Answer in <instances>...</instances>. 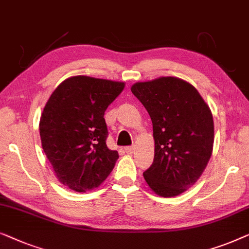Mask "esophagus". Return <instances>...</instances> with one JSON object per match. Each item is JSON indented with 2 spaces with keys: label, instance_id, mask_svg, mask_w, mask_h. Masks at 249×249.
<instances>
[{
  "label": "esophagus",
  "instance_id": "1",
  "mask_svg": "<svg viewBox=\"0 0 249 249\" xmlns=\"http://www.w3.org/2000/svg\"><path fill=\"white\" fill-rule=\"evenodd\" d=\"M125 152L127 153V155H132V153L134 152V146H126Z\"/></svg>",
  "mask_w": 249,
  "mask_h": 249
}]
</instances>
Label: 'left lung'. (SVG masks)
Segmentation results:
<instances>
[{"instance_id": "left-lung-1", "label": "left lung", "mask_w": 249, "mask_h": 249, "mask_svg": "<svg viewBox=\"0 0 249 249\" xmlns=\"http://www.w3.org/2000/svg\"><path fill=\"white\" fill-rule=\"evenodd\" d=\"M133 94L151 117L155 159L143 177L162 197L177 196L197 181L212 155V113L191 83L174 76L136 82Z\"/></svg>"}]
</instances>
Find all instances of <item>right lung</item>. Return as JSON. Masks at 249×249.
Here are the masks:
<instances>
[{
	"instance_id": "add662e5",
	"label": "right lung",
	"mask_w": 249,
	"mask_h": 249,
	"mask_svg": "<svg viewBox=\"0 0 249 249\" xmlns=\"http://www.w3.org/2000/svg\"><path fill=\"white\" fill-rule=\"evenodd\" d=\"M124 82L76 75L63 81L45 105L39 122L41 146L63 185L80 193L99 186L118 152L107 148L104 115Z\"/></svg>"
}]
</instances>
